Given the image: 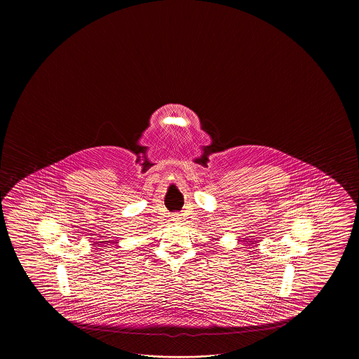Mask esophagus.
Listing matches in <instances>:
<instances>
[{
	"label": "esophagus",
	"mask_w": 359,
	"mask_h": 359,
	"mask_svg": "<svg viewBox=\"0 0 359 359\" xmlns=\"http://www.w3.org/2000/svg\"><path fill=\"white\" fill-rule=\"evenodd\" d=\"M172 221H175V222L181 221V215H180V214H173V217H172Z\"/></svg>",
	"instance_id": "esophagus-1"
}]
</instances>
